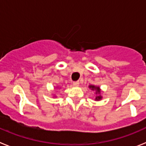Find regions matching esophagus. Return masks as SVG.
Masks as SVG:
<instances>
[{
  "instance_id": "34e87169",
  "label": "esophagus",
  "mask_w": 146,
  "mask_h": 146,
  "mask_svg": "<svg viewBox=\"0 0 146 146\" xmlns=\"http://www.w3.org/2000/svg\"><path fill=\"white\" fill-rule=\"evenodd\" d=\"M73 85H74V86H78L80 85V82L79 81H75V82H73Z\"/></svg>"
}]
</instances>
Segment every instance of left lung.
Returning a JSON list of instances; mask_svg holds the SVG:
<instances>
[{
	"mask_svg": "<svg viewBox=\"0 0 146 146\" xmlns=\"http://www.w3.org/2000/svg\"><path fill=\"white\" fill-rule=\"evenodd\" d=\"M89 88H91V90H93V91H95L96 94H97L98 95V96L96 97V100H99V99H102V96L99 95V94H100V88H99V87H96V86H89Z\"/></svg>",
	"mask_w": 146,
	"mask_h": 146,
	"instance_id": "8db88e82",
	"label": "left lung"
}]
</instances>
